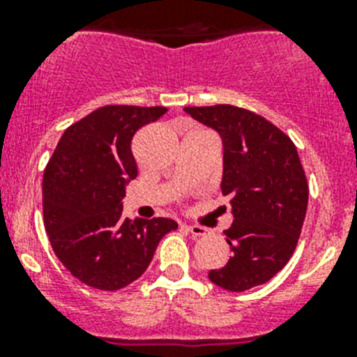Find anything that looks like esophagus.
<instances>
[{"label": "esophagus", "mask_w": 357, "mask_h": 357, "mask_svg": "<svg viewBox=\"0 0 357 357\" xmlns=\"http://www.w3.org/2000/svg\"><path fill=\"white\" fill-rule=\"evenodd\" d=\"M182 229H185L193 236H206L207 234L206 227H200V225H182Z\"/></svg>", "instance_id": "1"}]
</instances>
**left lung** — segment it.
Masks as SVG:
<instances>
[{"instance_id":"8db88e82","label":"left lung","mask_w":357,"mask_h":357,"mask_svg":"<svg viewBox=\"0 0 357 357\" xmlns=\"http://www.w3.org/2000/svg\"><path fill=\"white\" fill-rule=\"evenodd\" d=\"M223 143L222 193L234 222L225 230L232 257L209 279L229 291L264 284L296 248L307 209V181L295 144L263 116L234 105L185 107Z\"/></svg>"}]
</instances>
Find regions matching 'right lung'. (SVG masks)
I'll use <instances>...</instances> for the list:
<instances>
[{"instance_id": "1", "label": "right lung", "mask_w": 357, "mask_h": 357, "mask_svg": "<svg viewBox=\"0 0 357 357\" xmlns=\"http://www.w3.org/2000/svg\"><path fill=\"white\" fill-rule=\"evenodd\" d=\"M166 107L105 105L62 134L43 178L44 227L55 255L91 288L116 291L139 279L169 218L123 216L127 184L137 176L132 137Z\"/></svg>"}]
</instances>
